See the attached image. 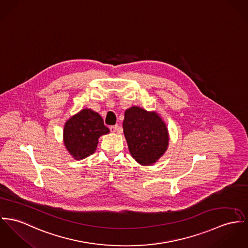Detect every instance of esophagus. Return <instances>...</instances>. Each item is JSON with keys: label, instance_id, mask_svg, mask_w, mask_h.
Instances as JSON below:
<instances>
[{"label": "esophagus", "instance_id": "1", "mask_svg": "<svg viewBox=\"0 0 248 248\" xmlns=\"http://www.w3.org/2000/svg\"><path fill=\"white\" fill-rule=\"evenodd\" d=\"M118 128H119V125H118V124H115V125H111V126L109 127V129H110V132H112V133H115V132H117Z\"/></svg>", "mask_w": 248, "mask_h": 248}]
</instances>
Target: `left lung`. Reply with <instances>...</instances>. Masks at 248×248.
<instances>
[{
  "label": "left lung",
  "instance_id": "left-lung-1",
  "mask_svg": "<svg viewBox=\"0 0 248 248\" xmlns=\"http://www.w3.org/2000/svg\"><path fill=\"white\" fill-rule=\"evenodd\" d=\"M123 128L129 152L140 165L155 164L168 149V128L155 111L137 106L127 108Z\"/></svg>",
  "mask_w": 248,
  "mask_h": 248
}]
</instances>
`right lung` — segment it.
I'll list each match as a JSON object with an SVG mask.
<instances>
[{
  "label": "right lung",
  "instance_id": "obj_1",
  "mask_svg": "<svg viewBox=\"0 0 248 248\" xmlns=\"http://www.w3.org/2000/svg\"><path fill=\"white\" fill-rule=\"evenodd\" d=\"M108 133L99 113L84 108L65 123L63 141L68 152L79 160L95 152L99 138Z\"/></svg>",
  "mask_w": 248,
  "mask_h": 248
}]
</instances>
